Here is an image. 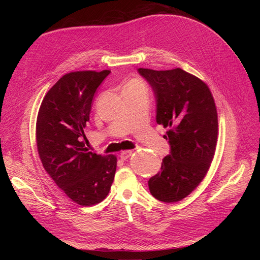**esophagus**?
Listing matches in <instances>:
<instances>
[{
    "label": "esophagus",
    "mask_w": 260,
    "mask_h": 260,
    "mask_svg": "<svg viewBox=\"0 0 260 260\" xmlns=\"http://www.w3.org/2000/svg\"><path fill=\"white\" fill-rule=\"evenodd\" d=\"M132 154H133V151H124L120 154V158H121V160L124 161V160L128 159L132 156Z\"/></svg>",
    "instance_id": "esophagus-1"
}]
</instances>
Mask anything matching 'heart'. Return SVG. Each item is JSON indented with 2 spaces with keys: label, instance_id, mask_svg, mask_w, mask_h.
Segmentation results:
<instances>
[{
  "label": "heart",
  "instance_id": "b5f03b06",
  "mask_svg": "<svg viewBox=\"0 0 260 260\" xmlns=\"http://www.w3.org/2000/svg\"><path fill=\"white\" fill-rule=\"evenodd\" d=\"M128 84H139V83H138V82H137V81H131ZM128 84H127V85H128Z\"/></svg>",
  "mask_w": 260,
  "mask_h": 260
}]
</instances>
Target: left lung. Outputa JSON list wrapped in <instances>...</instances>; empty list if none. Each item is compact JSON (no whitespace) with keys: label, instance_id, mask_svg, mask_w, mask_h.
<instances>
[{"label":"left lung","instance_id":"left-lung-1","mask_svg":"<svg viewBox=\"0 0 260 260\" xmlns=\"http://www.w3.org/2000/svg\"><path fill=\"white\" fill-rule=\"evenodd\" d=\"M137 71L153 89L157 123L170 128L165 136L170 154L149 178V192L163 202L180 201L202 181L215 154L218 120L213 95L204 82L181 68Z\"/></svg>","mask_w":260,"mask_h":260}]
</instances>
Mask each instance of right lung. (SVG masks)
Masks as SVG:
<instances>
[{"mask_svg": "<svg viewBox=\"0 0 260 260\" xmlns=\"http://www.w3.org/2000/svg\"><path fill=\"white\" fill-rule=\"evenodd\" d=\"M109 71L63 76L46 93L37 120V144L45 171L80 206L101 202L109 193L117 168L114 155L88 152L84 127L94 93Z\"/></svg>", "mask_w": 260, "mask_h": 260, "instance_id": "obj_1", "label": "right lung"}]
</instances>
